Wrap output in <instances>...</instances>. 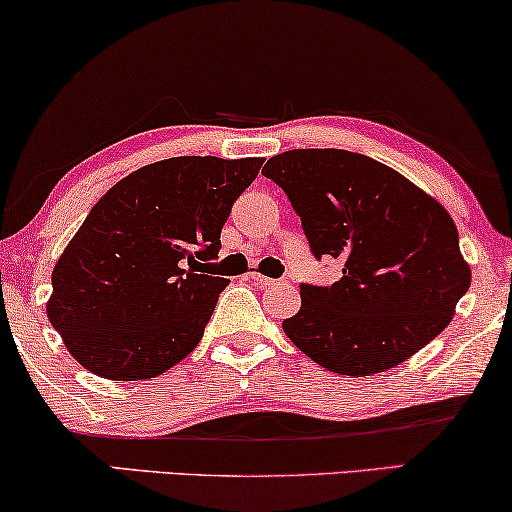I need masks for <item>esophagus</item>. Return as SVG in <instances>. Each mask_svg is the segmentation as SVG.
<instances>
[{
  "instance_id": "34e87169",
  "label": "esophagus",
  "mask_w": 512,
  "mask_h": 512,
  "mask_svg": "<svg viewBox=\"0 0 512 512\" xmlns=\"http://www.w3.org/2000/svg\"><path fill=\"white\" fill-rule=\"evenodd\" d=\"M244 277H247L249 282L258 284V287H272V284H277L275 280H270V277H265V275H261V272H254V270L247 272V275H244Z\"/></svg>"
}]
</instances>
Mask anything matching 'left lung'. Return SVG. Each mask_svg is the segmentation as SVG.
Returning <instances> with one entry per match:
<instances>
[{"label": "left lung", "instance_id": "left-lung-1", "mask_svg": "<svg viewBox=\"0 0 512 512\" xmlns=\"http://www.w3.org/2000/svg\"><path fill=\"white\" fill-rule=\"evenodd\" d=\"M263 176L287 192L315 258L343 263L331 287L301 284L284 334L345 376L393 369L428 345L470 287L459 230L409 178L348 150H289Z\"/></svg>", "mask_w": 512, "mask_h": 512}]
</instances>
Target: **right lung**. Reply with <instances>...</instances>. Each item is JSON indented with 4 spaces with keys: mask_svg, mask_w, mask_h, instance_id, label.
I'll return each instance as SVG.
<instances>
[{
    "mask_svg": "<svg viewBox=\"0 0 512 512\" xmlns=\"http://www.w3.org/2000/svg\"><path fill=\"white\" fill-rule=\"evenodd\" d=\"M263 157H171L112 185L51 275L46 315L68 353L112 381L155 378L202 341L225 277L218 258L232 202Z\"/></svg>",
    "mask_w": 512,
    "mask_h": 512,
    "instance_id": "obj_1",
    "label": "right lung"
}]
</instances>
